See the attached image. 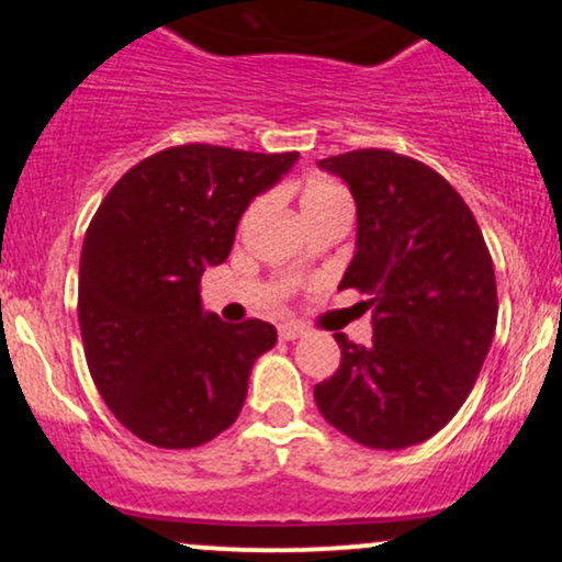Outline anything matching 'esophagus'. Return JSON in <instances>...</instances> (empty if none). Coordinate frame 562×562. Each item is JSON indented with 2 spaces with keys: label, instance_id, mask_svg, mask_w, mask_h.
<instances>
[{
  "label": "esophagus",
  "instance_id": "esophagus-1",
  "mask_svg": "<svg viewBox=\"0 0 562 562\" xmlns=\"http://www.w3.org/2000/svg\"><path fill=\"white\" fill-rule=\"evenodd\" d=\"M277 330H280V338L282 340H299L301 335H303V327L295 325V322H282V325L277 327Z\"/></svg>",
  "mask_w": 562,
  "mask_h": 562
}]
</instances>
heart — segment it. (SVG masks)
Wrapping results in <instances>:
<instances>
[{
  "label": "heart",
  "mask_w": 562,
  "mask_h": 562,
  "mask_svg": "<svg viewBox=\"0 0 562 562\" xmlns=\"http://www.w3.org/2000/svg\"><path fill=\"white\" fill-rule=\"evenodd\" d=\"M333 200H346V192L340 190L338 184L327 182V179H314V182H308L306 190H303L301 209L312 211V209H319V205L333 203Z\"/></svg>",
  "instance_id": "obj_1"
}]
</instances>
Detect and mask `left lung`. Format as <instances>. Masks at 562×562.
I'll return each instance as SVG.
<instances>
[{"instance_id":"1","label":"left lung","mask_w":562,"mask_h":562,"mask_svg":"<svg viewBox=\"0 0 562 562\" xmlns=\"http://www.w3.org/2000/svg\"><path fill=\"white\" fill-rule=\"evenodd\" d=\"M357 203V250L338 290L370 295L372 344L335 333L340 367L314 385L327 423L370 449H406L473 391L496 327V280L465 200L441 173L391 150L319 160Z\"/></svg>"}]
</instances>
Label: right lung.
Returning a JSON list of instances; mask_svg holds the SVG:
<instances>
[{
  "mask_svg": "<svg viewBox=\"0 0 562 562\" xmlns=\"http://www.w3.org/2000/svg\"><path fill=\"white\" fill-rule=\"evenodd\" d=\"M295 160L169 147L128 169L97 209L79 263L83 351L100 396L142 441L192 449L240 415L277 330L205 312L200 277L227 261L245 209Z\"/></svg>",
  "mask_w": 562,
  "mask_h": 562,
  "instance_id": "obj_1",
  "label": "right lung"
}]
</instances>
